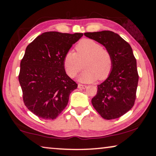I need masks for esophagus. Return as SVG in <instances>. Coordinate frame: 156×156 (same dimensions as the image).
Instances as JSON below:
<instances>
[{
	"mask_svg": "<svg viewBox=\"0 0 156 156\" xmlns=\"http://www.w3.org/2000/svg\"><path fill=\"white\" fill-rule=\"evenodd\" d=\"M87 87V86H86V85H83V84H78V88L80 89H86Z\"/></svg>",
	"mask_w": 156,
	"mask_h": 156,
	"instance_id": "obj_1",
	"label": "esophagus"
}]
</instances>
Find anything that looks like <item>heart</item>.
Instances as JSON below:
<instances>
[{
  "instance_id": "heart-1",
  "label": "heart",
  "mask_w": 156,
  "mask_h": 156,
  "mask_svg": "<svg viewBox=\"0 0 156 156\" xmlns=\"http://www.w3.org/2000/svg\"><path fill=\"white\" fill-rule=\"evenodd\" d=\"M76 52L69 51L63 59L66 73L74 78L82 69H85L78 77L83 83L104 80L109 76L113 67V58L109 51L91 39H83L75 47Z\"/></svg>"
}]
</instances>
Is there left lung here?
<instances>
[{
  "instance_id": "left-lung-1",
  "label": "left lung",
  "mask_w": 156,
  "mask_h": 156,
  "mask_svg": "<svg viewBox=\"0 0 156 156\" xmlns=\"http://www.w3.org/2000/svg\"><path fill=\"white\" fill-rule=\"evenodd\" d=\"M84 35L105 47L113 58L112 72L97 86L91 103L104 119L119 118L131 109L136 97L138 74L131 47L112 31L85 33Z\"/></svg>"
}]
</instances>
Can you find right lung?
Returning <instances> with one entry per match:
<instances>
[{
  "label": "right lung",
  "mask_w": 156,
  "mask_h": 156,
  "mask_svg": "<svg viewBox=\"0 0 156 156\" xmlns=\"http://www.w3.org/2000/svg\"><path fill=\"white\" fill-rule=\"evenodd\" d=\"M83 33L46 32L25 50L18 80L25 105L43 119H55L65 109L77 84L66 74L63 59Z\"/></svg>",
  "instance_id": "obj_1"
}]
</instances>
